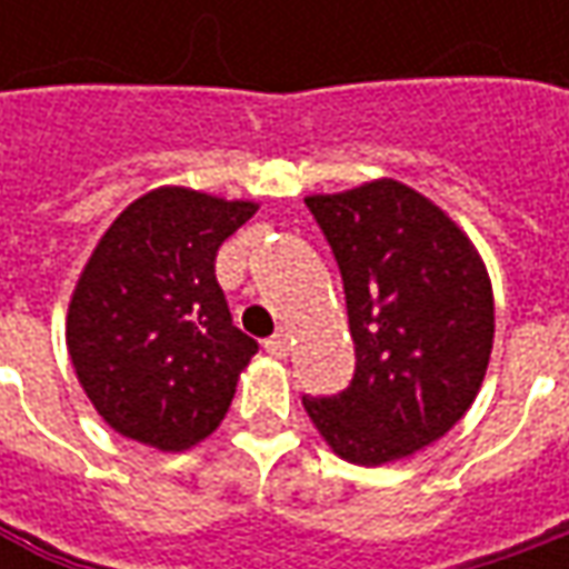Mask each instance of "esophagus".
<instances>
[{
  "instance_id": "obj_1",
  "label": "esophagus",
  "mask_w": 569,
  "mask_h": 569,
  "mask_svg": "<svg viewBox=\"0 0 569 569\" xmlns=\"http://www.w3.org/2000/svg\"><path fill=\"white\" fill-rule=\"evenodd\" d=\"M266 351L274 355V358H288V351H291V336H288L284 329H278L272 339L266 341Z\"/></svg>"
}]
</instances>
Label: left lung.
I'll return each mask as SVG.
<instances>
[{"mask_svg": "<svg viewBox=\"0 0 569 569\" xmlns=\"http://www.w3.org/2000/svg\"><path fill=\"white\" fill-rule=\"evenodd\" d=\"M336 256L355 377L303 396L341 459L382 466L440 440L478 396L493 345V295L471 240L421 192L377 180L310 196Z\"/></svg>", "mask_w": 569, "mask_h": 569, "instance_id": "1", "label": "left lung"}]
</instances>
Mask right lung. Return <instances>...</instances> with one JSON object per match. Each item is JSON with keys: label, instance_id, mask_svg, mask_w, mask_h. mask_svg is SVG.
Instances as JSON below:
<instances>
[{"label": "right lung", "instance_id": "obj_1", "mask_svg": "<svg viewBox=\"0 0 569 569\" xmlns=\"http://www.w3.org/2000/svg\"><path fill=\"white\" fill-rule=\"evenodd\" d=\"M252 214V202L164 187L100 237L66 341L81 389L117 433L180 452L228 415L259 341L233 326L214 259Z\"/></svg>", "mask_w": 569, "mask_h": 569}]
</instances>
